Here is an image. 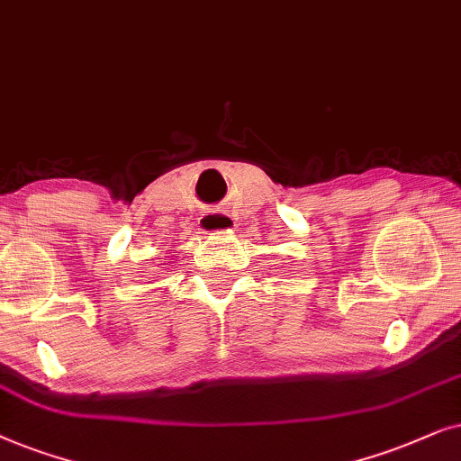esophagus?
<instances>
[{"instance_id":"34e87169","label":"esophagus","mask_w":461,"mask_h":461,"mask_svg":"<svg viewBox=\"0 0 461 461\" xmlns=\"http://www.w3.org/2000/svg\"><path fill=\"white\" fill-rule=\"evenodd\" d=\"M198 225L204 234H225V231H230L234 227V219L225 211H208L202 214Z\"/></svg>"}]
</instances>
